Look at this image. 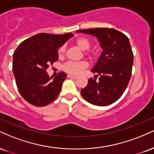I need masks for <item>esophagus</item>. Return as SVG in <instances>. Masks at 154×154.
Masks as SVG:
<instances>
[{"label":"esophagus","instance_id":"esophagus-1","mask_svg":"<svg viewBox=\"0 0 154 154\" xmlns=\"http://www.w3.org/2000/svg\"><path fill=\"white\" fill-rule=\"evenodd\" d=\"M67 77H68V78H72V79H75L77 78V76H73V75H68Z\"/></svg>","mask_w":154,"mask_h":154}]
</instances>
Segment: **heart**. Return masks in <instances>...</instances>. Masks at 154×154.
<instances>
[{"instance_id":"1","label":"heart","mask_w":154,"mask_h":154,"mask_svg":"<svg viewBox=\"0 0 154 154\" xmlns=\"http://www.w3.org/2000/svg\"><path fill=\"white\" fill-rule=\"evenodd\" d=\"M76 45L78 47L79 49L85 51L88 50L91 47V41H90L88 37H79L75 41ZM65 52V47L64 46H62L58 49L59 56H62ZM90 56L94 57L95 54L94 53H88ZM88 66V63L85 61H81V62H67L63 65V69L67 73L71 74L72 75H77Z\"/></svg>"}]
</instances>
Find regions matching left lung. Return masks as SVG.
I'll return each mask as SVG.
<instances>
[{
	"instance_id": "1",
	"label": "left lung",
	"mask_w": 154,
	"mask_h": 154,
	"mask_svg": "<svg viewBox=\"0 0 154 154\" xmlns=\"http://www.w3.org/2000/svg\"><path fill=\"white\" fill-rule=\"evenodd\" d=\"M95 36L103 51L97 64L91 69L97 73L99 81L88 79L81 90L85 100L92 105L105 106L117 101L125 92L130 81L133 54L128 38L119 31L109 28H95L77 31Z\"/></svg>"
}]
</instances>
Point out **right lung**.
Here are the masks:
<instances>
[{"instance_id":"obj_1","label":"right lung","mask_w":154,"mask_h":154,"mask_svg":"<svg viewBox=\"0 0 154 154\" xmlns=\"http://www.w3.org/2000/svg\"><path fill=\"white\" fill-rule=\"evenodd\" d=\"M74 35L36 34L22 42L13 57V71L18 91L25 100L35 106L50 104L59 95L66 79L64 72L49 77L47 69L58 60L57 49Z\"/></svg>"}]
</instances>
